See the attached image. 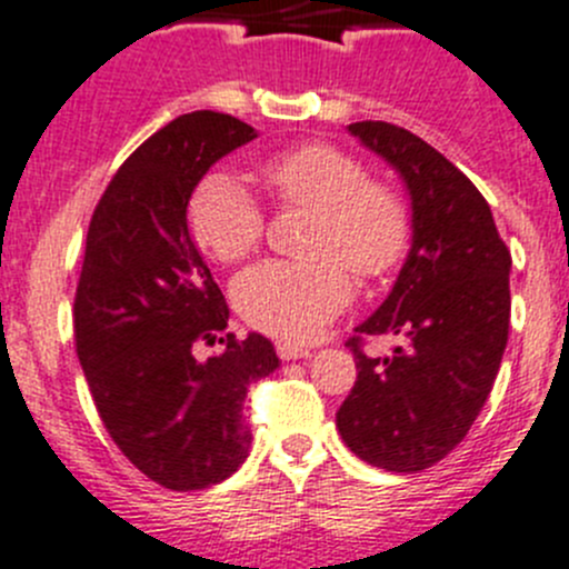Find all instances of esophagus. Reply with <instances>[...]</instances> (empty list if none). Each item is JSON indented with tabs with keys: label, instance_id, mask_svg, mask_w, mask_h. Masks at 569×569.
I'll return each mask as SVG.
<instances>
[{
	"label": "esophagus",
	"instance_id": "obj_1",
	"mask_svg": "<svg viewBox=\"0 0 569 569\" xmlns=\"http://www.w3.org/2000/svg\"><path fill=\"white\" fill-rule=\"evenodd\" d=\"M274 350H278L280 359H309L311 350L302 348V345L295 342H274Z\"/></svg>",
	"mask_w": 569,
	"mask_h": 569
}]
</instances>
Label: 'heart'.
I'll return each instance as SVG.
<instances>
[{"mask_svg":"<svg viewBox=\"0 0 569 569\" xmlns=\"http://www.w3.org/2000/svg\"><path fill=\"white\" fill-rule=\"evenodd\" d=\"M260 182L283 207H315L306 238L311 260H263L232 283L238 315L258 331L311 339L348 306L350 272L379 280L410 249V207L362 162L328 142H302L258 164ZM188 227L201 252L221 263L247 258L267 232V216L232 173L212 171L188 201Z\"/></svg>","mask_w":569,"mask_h":569,"instance_id":"obj_1","label":"heart"}]
</instances>
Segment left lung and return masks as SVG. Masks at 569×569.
I'll return each mask as SVG.
<instances>
[{"label":"left lung","mask_w":569,"mask_h":569,"mask_svg":"<svg viewBox=\"0 0 569 569\" xmlns=\"http://www.w3.org/2000/svg\"><path fill=\"white\" fill-rule=\"evenodd\" d=\"M348 131L405 179L412 247L379 311L345 342L359 373L337 429L365 463L412 475L452 452L491 392L511 322V252L480 190L429 142L381 120ZM379 332L408 348L368 358L363 339Z\"/></svg>","instance_id":"8db88e82"}]
</instances>
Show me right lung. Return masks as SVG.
I'll return each instance as SVG.
<instances>
[{
    "mask_svg": "<svg viewBox=\"0 0 569 569\" xmlns=\"http://www.w3.org/2000/svg\"><path fill=\"white\" fill-rule=\"evenodd\" d=\"M254 129L190 111L148 137L111 177L87 232L76 291V350L117 449L171 491H201L247 460L249 385L272 373L267 337L227 333L224 295L188 232V201ZM199 341L222 350L207 363Z\"/></svg>",
    "mask_w": 569,
    "mask_h": 569,
    "instance_id": "1",
    "label": "right lung"
}]
</instances>
